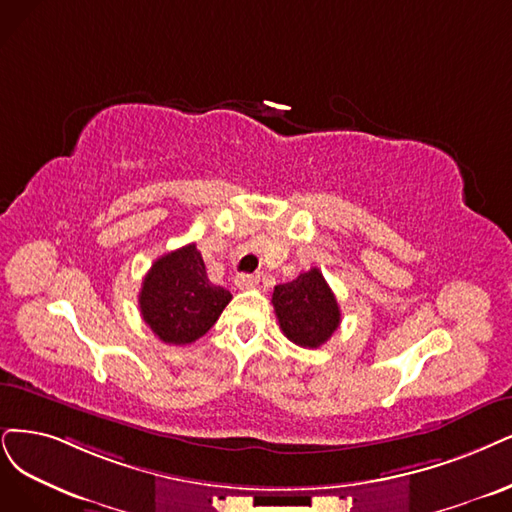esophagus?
<instances>
[{
  "label": "esophagus",
  "instance_id": "1",
  "mask_svg": "<svg viewBox=\"0 0 512 512\" xmlns=\"http://www.w3.org/2000/svg\"><path fill=\"white\" fill-rule=\"evenodd\" d=\"M259 285V274H240L236 278V287L238 289H253Z\"/></svg>",
  "mask_w": 512,
  "mask_h": 512
}]
</instances>
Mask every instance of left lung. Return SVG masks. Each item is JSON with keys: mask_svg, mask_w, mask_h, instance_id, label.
I'll list each match as a JSON object with an SVG mask.
<instances>
[{"mask_svg": "<svg viewBox=\"0 0 512 512\" xmlns=\"http://www.w3.org/2000/svg\"><path fill=\"white\" fill-rule=\"evenodd\" d=\"M272 304L282 333L301 348L323 346L342 323L337 299L318 268L276 285Z\"/></svg>", "mask_w": 512, "mask_h": 512, "instance_id": "obj_1", "label": "left lung"}]
</instances>
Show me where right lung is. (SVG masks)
<instances>
[{"label": "right lung", "mask_w": 512, "mask_h": 512, "mask_svg": "<svg viewBox=\"0 0 512 512\" xmlns=\"http://www.w3.org/2000/svg\"><path fill=\"white\" fill-rule=\"evenodd\" d=\"M230 299V291L208 280L196 244H187L154 261L143 278L139 308L164 344L187 346L217 323Z\"/></svg>", "instance_id": "right-lung-1"}]
</instances>
